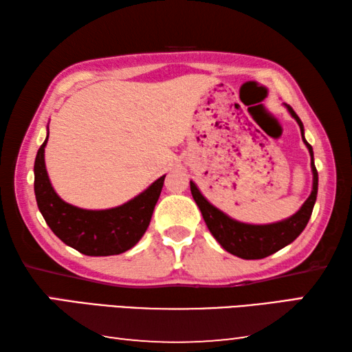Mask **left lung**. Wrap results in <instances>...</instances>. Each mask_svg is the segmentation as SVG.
<instances>
[{
  "label": "left lung",
  "mask_w": 352,
  "mask_h": 352,
  "mask_svg": "<svg viewBox=\"0 0 352 352\" xmlns=\"http://www.w3.org/2000/svg\"><path fill=\"white\" fill-rule=\"evenodd\" d=\"M290 115L296 119L298 126L301 129L302 141L306 142L309 148V153L312 157V172H314V188L309 199L301 206V210L287 220L278 223L270 225H247L236 222V220L230 219L226 214L219 211L214 208L210 201H208L204 195L200 194L197 186L190 182V194L195 200V204L200 208L201 216L205 219V223L212 236L216 237L217 242L222 245L226 252L237 256L242 259H262L267 258L278 250L289 245L294 242L298 236L302 233L306 228L309 219L312 216V210L317 200V190H318V172L314 164V151L312 146L305 140V133H302V122L298 118L290 105H287Z\"/></svg>",
  "instance_id": "left-lung-1"
}]
</instances>
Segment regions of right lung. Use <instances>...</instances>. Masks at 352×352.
<instances>
[{"label": "right lung", "mask_w": 352, "mask_h": 352, "mask_svg": "<svg viewBox=\"0 0 352 352\" xmlns=\"http://www.w3.org/2000/svg\"><path fill=\"white\" fill-rule=\"evenodd\" d=\"M45 140L34 164V190L45 222L58 239L87 256L121 254L146 233L164 177H160L138 197L102 211L80 210L65 204L52 189L45 168Z\"/></svg>", "instance_id": "right-lung-1"}]
</instances>
